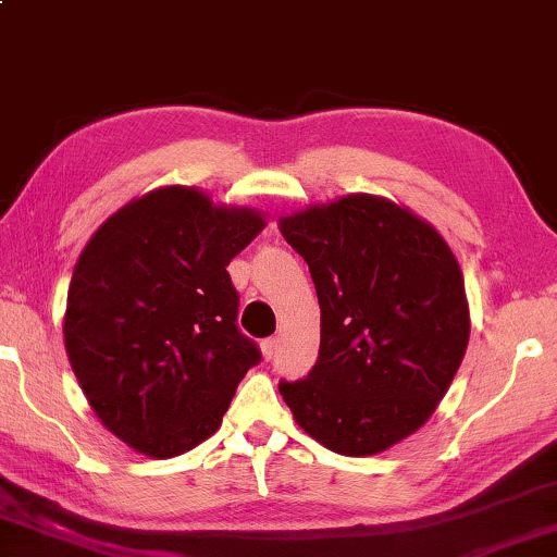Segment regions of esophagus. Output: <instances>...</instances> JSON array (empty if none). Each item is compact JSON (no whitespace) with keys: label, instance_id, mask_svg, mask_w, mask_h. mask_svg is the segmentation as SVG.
I'll return each instance as SVG.
<instances>
[{"label":"esophagus","instance_id":"esophagus-1","mask_svg":"<svg viewBox=\"0 0 557 557\" xmlns=\"http://www.w3.org/2000/svg\"><path fill=\"white\" fill-rule=\"evenodd\" d=\"M276 349H278V339L276 337H267L261 343V355L263 359H273L276 357Z\"/></svg>","mask_w":557,"mask_h":557}]
</instances>
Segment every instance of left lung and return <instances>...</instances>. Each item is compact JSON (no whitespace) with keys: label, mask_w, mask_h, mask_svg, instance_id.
Listing matches in <instances>:
<instances>
[{"label":"left lung","mask_w":557,"mask_h":557,"mask_svg":"<svg viewBox=\"0 0 557 557\" xmlns=\"http://www.w3.org/2000/svg\"><path fill=\"white\" fill-rule=\"evenodd\" d=\"M320 304V352L286 382L296 423L327 450L376 455L441 404L470 339L462 271L435 227L396 202L347 195L278 222Z\"/></svg>","instance_id":"obj_1"}]
</instances>
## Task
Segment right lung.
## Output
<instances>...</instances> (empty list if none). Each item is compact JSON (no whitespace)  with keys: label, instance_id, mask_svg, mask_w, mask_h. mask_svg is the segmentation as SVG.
I'll use <instances>...</instances> for the list:
<instances>
[{"label":"right lung","instance_id":"right-lung-1","mask_svg":"<svg viewBox=\"0 0 557 557\" xmlns=\"http://www.w3.org/2000/svg\"><path fill=\"white\" fill-rule=\"evenodd\" d=\"M195 188H159L114 212L75 263L65 352L104 428L149 457L210 437L261 362L237 325L227 263L263 230Z\"/></svg>","mask_w":557,"mask_h":557}]
</instances>
